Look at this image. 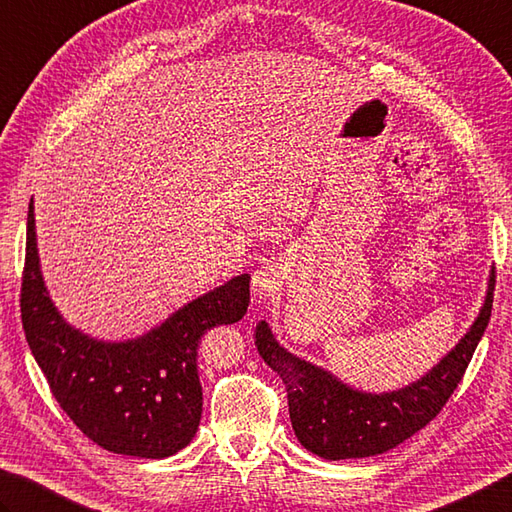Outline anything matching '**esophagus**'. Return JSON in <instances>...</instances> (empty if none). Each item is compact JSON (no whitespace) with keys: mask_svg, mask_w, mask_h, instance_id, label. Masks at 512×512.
I'll return each instance as SVG.
<instances>
[{"mask_svg":"<svg viewBox=\"0 0 512 512\" xmlns=\"http://www.w3.org/2000/svg\"><path fill=\"white\" fill-rule=\"evenodd\" d=\"M281 287H283V274L274 263L260 265L252 276V289L256 296H265V298L274 296L281 292Z\"/></svg>","mask_w":512,"mask_h":512,"instance_id":"obj_1","label":"esophagus"}]
</instances>
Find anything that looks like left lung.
Here are the masks:
<instances>
[{
    "label": "left lung",
    "instance_id": "1",
    "mask_svg": "<svg viewBox=\"0 0 512 512\" xmlns=\"http://www.w3.org/2000/svg\"><path fill=\"white\" fill-rule=\"evenodd\" d=\"M493 289L495 272L490 276L484 307L455 350L419 381L383 394L354 390L327 370L298 359L274 339L269 325L260 321L256 347L269 368L281 374L298 441L323 459H363L397 448L414 432L426 428L464 379L493 312Z\"/></svg>",
    "mask_w": 512,
    "mask_h": 512
}]
</instances>
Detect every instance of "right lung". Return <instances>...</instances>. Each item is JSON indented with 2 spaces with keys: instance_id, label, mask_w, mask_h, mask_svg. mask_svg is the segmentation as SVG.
Segmentation results:
<instances>
[{
  "instance_id": "obj_1",
  "label": "right lung",
  "mask_w": 512,
  "mask_h": 512,
  "mask_svg": "<svg viewBox=\"0 0 512 512\" xmlns=\"http://www.w3.org/2000/svg\"><path fill=\"white\" fill-rule=\"evenodd\" d=\"M249 305V274L202 294L140 339L104 343L55 310L40 272L33 200L28 205L22 325L48 388L93 443L118 455L165 459L194 439L202 414L198 343L236 323Z\"/></svg>"
}]
</instances>
